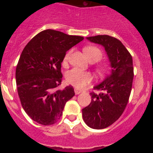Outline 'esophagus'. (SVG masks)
Wrapping results in <instances>:
<instances>
[{
    "label": "esophagus",
    "instance_id": "34e87169",
    "mask_svg": "<svg viewBox=\"0 0 153 153\" xmlns=\"http://www.w3.org/2000/svg\"><path fill=\"white\" fill-rule=\"evenodd\" d=\"M74 91H75V93L76 94V95H78V94H79L80 93H82V91H81L80 90H79V89H76V88L74 90Z\"/></svg>",
    "mask_w": 153,
    "mask_h": 153
}]
</instances>
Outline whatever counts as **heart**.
I'll list each match as a JSON object with an SVG mask.
<instances>
[{"instance_id": "1", "label": "heart", "mask_w": 153, "mask_h": 153, "mask_svg": "<svg viewBox=\"0 0 153 153\" xmlns=\"http://www.w3.org/2000/svg\"><path fill=\"white\" fill-rule=\"evenodd\" d=\"M85 55L92 62H97L102 57V53L100 48L95 46H87L83 49ZM71 52L69 51L63 58V63H67L70 58ZM99 74H104L106 71V67L103 65H100L97 67ZM67 83L77 88H83L90 83L93 79V76L90 73L83 71L77 68L70 70L66 75Z\"/></svg>"}]
</instances>
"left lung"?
Here are the masks:
<instances>
[{
    "label": "left lung",
    "mask_w": 153,
    "mask_h": 153,
    "mask_svg": "<svg viewBox=\"0 0 153 153\" xmlns=\"http://www.w3.org/2000/svg\"><path fill=\"white\" fill-rule=\"evenodd\" d=\"M90 41L105 47L112 73L90 93L91 102L82 109L83 119L90 128L102 129L109 126L121 117L129 101L134 76L132 57L122 42L109 35L87 37Z\"/></svg>",
    "instance_id": "8db88e82"
}]
</instances>
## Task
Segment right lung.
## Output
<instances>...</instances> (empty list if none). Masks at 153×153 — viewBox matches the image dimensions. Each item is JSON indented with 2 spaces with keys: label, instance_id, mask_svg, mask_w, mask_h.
Instances as JSON below:
<instances>
[{
  "label": "right lung",
  "instance_id": "right-lung-1",
  "mask_svg": "<svg viewBox=\"0 0 153 153\" xmlns=\"http://www.w3.org/2000/svg\"><path fill=\"white\" fill-rule=\"evenodd\" d=\"M83 40L48 29L33 36L23 50L16 68L17 93L24 111L37 123H56L66 102L75 95L71 86L58 89L61 63L66 52Z\"/></svg>",
  "mask_w": 153,
  "mask_h": 153
}]
</instances>
